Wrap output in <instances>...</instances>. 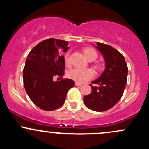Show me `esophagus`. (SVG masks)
Instances as JSON below:
<instances>
[{"mask_svg": "<svg viewBox=\"0 0 149 149\" xmlns=\"http://www.w3.org/2000/svg\"><path fill=\"white\" fill-rule=\"evenodd\" d=\"M75 85H76V86H81V85L83 84H82V83H77V82H76Z\"/></svg>", "mask_w": 149, "mask_h": 149, "instance_id": "esophagus-1", "label": "esophagus"}]
</instances>
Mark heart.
Returning a JSON list of instances; mask_svg holds the SVG:
<instances>
[{
    "instance_id": "obj_1",
    "label": "heart",
    "mask_w": 149,
    "mask_h": 149,
    "mask_svg": "<svg viewBox=\"0 0 149 149\" xmlns=\"http://www.w3.org/2000/svg\"><path fill=\"white\" fill-rule=\"evenodd\" d=\"M84 54L88 60L92 59H96L97 57V53L95 49L92 48H87L84 50ZM65 61L66 64H70V54L69 52L65 54ZM95 76V73L90 69H80V68H74L71 69L68 73V76L77 83H83L85 82L90 80Z\"/></svg>"
}]
</instances>
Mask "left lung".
<instances>
[{
    "label": "left lung",
    "mask_w": 149,
    "mask_h": 149,
    "mask_svg": "<svg viewBox=\"0 0 149 149\" xmlns=\"http://www.w3.org/2000/svg\"><path fill=\"white\" fill-rule=\"evenodd\" d=\"M95 47L103 56L105 69L92 82L98 86L91 85V93L83 97V101L88 109L102 112L111 109L121 99L127 83L128 69L123 55L111 46L97 42Z\"/></svg>",
    "instance_id": "1"
}]
</instances>
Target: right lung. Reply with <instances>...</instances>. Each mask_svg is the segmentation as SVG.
<instances>
[{
  "mask_svg": "<svg viewBox=\"0 0 149 149\" xmlns=\"http://www.w3.org/2000/svg\"><path fill=\"white\" fill-rule=\"evenodd\" d=\"M69 42L49 38L39 42L29 53L23 70L24 88L31 100L45 111H53L63 105L69 89L75 85L71 79L54 82L62 77L65 69L62 52L69 49Z\"/></svg>",
  "mask_w": 149,
  "mask_h": 149,
  "instance_id": "obj_1",
  "label": "right lung"
}]
</instances>
